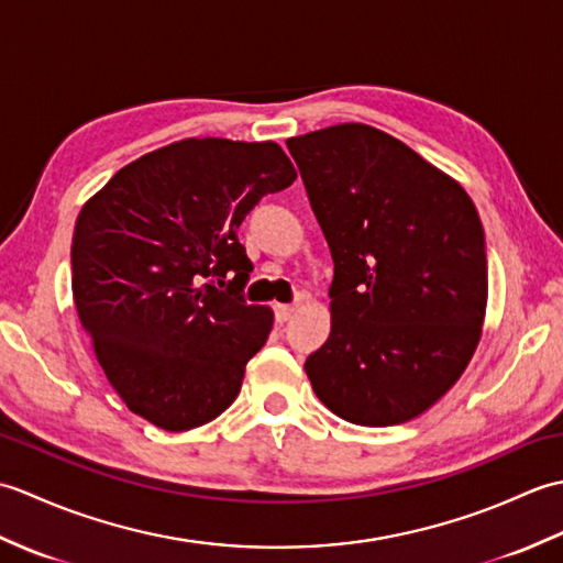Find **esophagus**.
<instances>
[{
  "label": "esophagus",
  "instance_id": "34e87169",
  "mask_svg": "<svg viewBox=\"0 0 563 563\" xmlns=\"http://www.w3.org/2000/svg\"><path fill=\"white\" fill-rule=\"evenodd\" d=\"M292 312H295V305H275V321H278V324H285V321L292 317Z\"/></svg>",
  "mask_w": 563,
  "mask_h": 563
}]
</instances>
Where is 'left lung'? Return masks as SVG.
<instances>
[{
	"label": "left lung",
	"instance_id": "8db88e82",
	"mask_svg": "<svg viewBox=\"0 0 563 563\" xmlns=\"http://www.w3.org/2000/svg\"><path fill=\"white\" fill-rule=\"evenodd\" d=\"M324 232L331 333L305 369L319 401L357 426L430 409L479 345L484 227L466 190L363 123L288 140Z\"/></svg>",
	"mask_w": 563,
	"mask_h": 563
}]
</instances>
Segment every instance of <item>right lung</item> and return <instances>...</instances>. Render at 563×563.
Listing matches in <instances>:
<instances>
[{
	"instance_id": "right-lung-1",
	"label": "right lung",
	"mask_w": 563,
	"mask_h": 563,
	"mask_svg": "<svg viewBox=\"0 0 563 563\" xmlns=\"http://www.w3.org/2000/svg\"><path fill=\"white\" fill-rule=\"evenodd\" d=\"M297 178L275 142L188 137L123 166L84 202L71 292L93 353L128 409L181 433L218 418L273 329L249 305L236 230ZM224 291L213 288V278Z\"/></svg>"
}]
</instances>
